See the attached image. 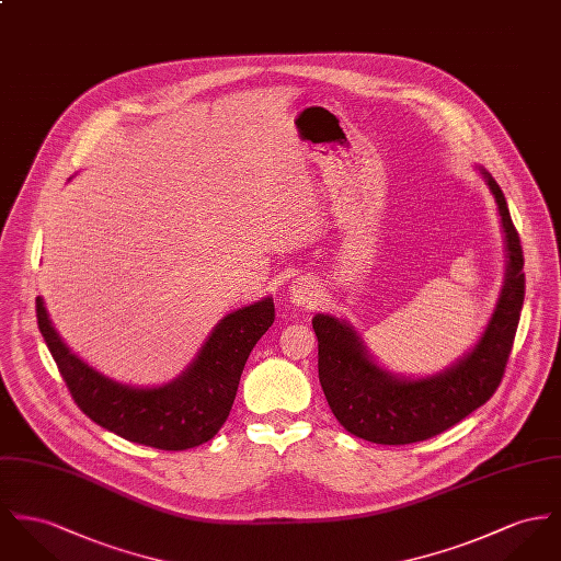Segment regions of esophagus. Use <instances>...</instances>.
Masks as SVG:
<instances>
[{
	"mask_svg": "<svg viewBox=\"0 0 561 561\" xmlns=\"http://www.w3.org/2000/svg\"><path fill=\"white\" fill-rule=\"evenodd\" d=\"M318 297L316 284H311L307 277H299L297 282L290 284V299L297 305H311Z\"/></svg>",
	"mask_w": 561,
	"mask_h": 561,
	"instance_id": "1",
	"label": "esophagus"
}]
</instances>
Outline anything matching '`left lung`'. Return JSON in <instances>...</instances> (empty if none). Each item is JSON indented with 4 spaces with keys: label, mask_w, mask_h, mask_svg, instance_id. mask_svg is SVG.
Segmentation results:
<instances>
[{
    "label": "left lung",
    "mask_w": 561,
    "mask_h": 561,
    "mask_svg": "<svg viewBox=\"0 0 561 561\" xmlns=\"http://www.w3.org/2000/svg\"><path fill=\"white\" fill-rule=\"evenodd\" d=\"M484 176L506 234V282L478 344L453 367L419 380L388 374L367 354L354 329L329 313L311 324L318 337V378L345 432L374 444H414L450 430L500 387L517 335L525 297L523 250L497 181Z\"/></svg>",
    "instance_id": "1"
}]
</instances>
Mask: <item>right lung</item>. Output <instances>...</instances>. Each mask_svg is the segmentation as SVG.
Wrapping results in <instances>:
<instances>
[{
	"instance_id": "obj_1",
	"label": "right lung",
	"mask_w": 561,
	"mask_h": 561,
	"mask_svg": "<svg viewBox=\"0 0 561 561\" xmlns=\"http://www.w3.org/2000/svg\"><path fill=\"white\" fill-rule=\"evenodd\" d=\"M36 316L75 403L95 425L142 446L185 450L209 442L226 423L248 356L275 320V305L262 299L228 313L194 363L158 388L119 385L91 369L55 333L41 297Z\"/></svg>"
}]
</instances>
